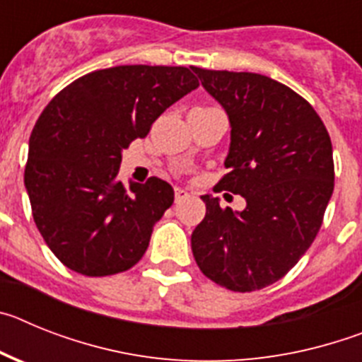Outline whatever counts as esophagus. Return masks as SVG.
Masks as SVG:
<instances>
[{"label":"esophagus","instance_id":"esophagus-1","mask_svg":"<svg viewBox=\"0 0 362 362\" xmlns=\"http://www.w3.org/2000/svg\"><path fill=\"white\" fill-rule=\"evenodd\" d=\"M190 196L187 190H183V188H175V203H181V201H185L187 197Z\"/></svg>","mask_w":362,"mask_h":362}]
</instances>
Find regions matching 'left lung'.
<instances>
[{
    "label": "left lung",
    "instance_id": "1",
    "mask_svg": "<svg viewBox=\"0 0 362 362\" xmlns=\"http://www.w3.org/2000/svg\"><path fill=\"white\" fill-rule=\"evenodd\" d=\"M225 108L230 150L217 188L246 199L243 212L203 196L206 216L192 232L197 267L233 292L284 277L317 235L334 192V156L325 123L305 98L252 72L192 66Z\"/></svg>",
    "mask_w": 362,
    "mask_h": 362
}]
</instances>
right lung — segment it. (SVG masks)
Here are the masks:
<instances>
[{
  "label": "right lung",
  "instance_id": "1",
  "mask_svg": "<svg viewBox=\"0 0 362 362\" xmlns=\"http://www.w3.org/2000/svg\"><path fill=\"white\" fill-rule=\"evenodd\" d=\"M197 86L187 66L121 65L76 79L45 107L25 187L37 230L66 268L105 277L143 257L174 190L158 177L123 187L121 152Z\"/></svg>",
  "mask_w": 362,
  "mask_h": 362
}]
</instances>
